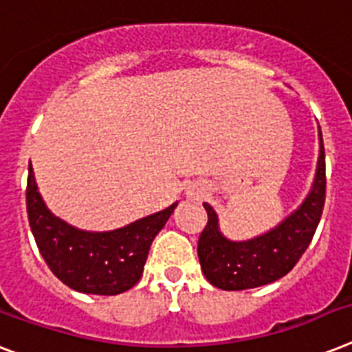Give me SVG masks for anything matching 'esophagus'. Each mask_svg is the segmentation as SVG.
Masks as SVG:
<instances>
[{"instance_id":"esophagus-1","label":"esophagus","mask_w":352,"mask_h":352,"mask_svg":"<svg viewBox=\"0 0 352 352\" xmlns=\"http://www.w3.org/2000/svg\"><path fill=\"white\" fill-rule=\"evenodd\" d=\"M202 195H204V193H202L201 190H193V191H190V197H193V199H201Z\"/></svg>"}]
</instances>
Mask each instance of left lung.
<instances>
[{"instance_id": "1", "label": "left lung", "mask_w": 352, "mask_h": 352, "mask_svg": "<svg viewBox=\"0 0 352 352\" xmlns=\"http://www.w3.org/2000/svg\"><path fill=\"white\" fill-rule=\"evenodd\" d=\"M320 157L313 190L298 210L276 228L251 241H228L219 230V219L204 202L208 224L199 236L197 253L210 284L224 291L253 289L289 273L309 248L325 204V153L322 131Z\"/></svg>"}]
</instances>
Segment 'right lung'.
I'll return each mask as SVG.
<instances>
[{"instance_id":"right-lung-1","label":"right lung","mask_w":352,"mask_h":352,"mask_svg":"<svg viewBox=\"0 0 352 352\" xmlns=\"http://www.w3.org/2000/svg\"><path fill=\"white\" fill-rule=\"evenodd\" d=\"M175 206L113 231L77 230L50 213L28 166L27 213L37 250L63 284L87 295H119L141 280L151 242Z\"/></svg>"}]
</instances>
